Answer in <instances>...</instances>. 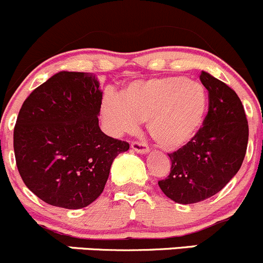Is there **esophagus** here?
I'll list each match as a JSON object with an SVG mask.
<instances>
[{
  "mask_svg": "<svg viewBox=\"0 0 263 263\" xmlns=\"http://www.w3.org/2000/svg\"><path fill=\"white\" fill-rule=\"evenodd\" d=\"M131 148L139 154H147L148 151H150V148H148L146 144H144V142H137V141L132 142Z\"/></svg>",
  "mask_w": 263,
  "mask_h": 263,
  "instance_id": "esophagus-1",
  "label": "esophagus"
}]
</instances>
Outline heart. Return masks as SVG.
Instances as JSON below:
<instances>
[{
	"label": "heart",
	"instance_id": "1",
	"mask_svg": "<svg viewBox=\"0 0 263 263\" xmlns=\"http://www.w3.org/2000/svg\"><path fill=\"white\" fill-rule=\"evenodd\" d=\"M209 109V94L201 82L184 76L135 80L119 97L105 94L100 118L108 134L122 136L147 122V129L164 150H178L198 135Z\"/></svg>",
	"mask_w": 263,
	"mask_h": 263
}]
</instances>
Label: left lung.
Wrapping results in <instances>:
<instances>
[{
    "label": "left lung",
    "mask_w": 263,
    "mask_h": 263,
    "mask_svg": "<svg viewBox=\"0 0 263 263\" xmlns=\"http://www.w3.org/2000/svg\"><path fill=\"white\" fill-rule=\"evenodd\" d=\"M209 112L197 136L169 154L172 169L159 181L164 195L188 205L216 195L238 173L248 144V122L239 97L227 84L202 71Z\"/></svg>",
    "instance_id": "1"
}]
</instances>
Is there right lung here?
Listing matches in <instances>:
<instances>
[{
    "label": "right lung",
    "instance_id": "add662e5",
    "mask_svg": "<svg viewBox=\"0 0 263 263\" xmlns=\"http://www.w3.org/2000/svg\"><path fill=\"white\" fill-rule=\"evenodd\" d=\"M102 99L92 73L61 71L24 102L14 129L16 165L44 202L71 210L94 202L116 156L129 148L100 129Z\"/></svg>",
    "mask_w": 263,
    "mask_h": 263
}]
</instances>
